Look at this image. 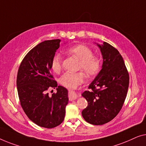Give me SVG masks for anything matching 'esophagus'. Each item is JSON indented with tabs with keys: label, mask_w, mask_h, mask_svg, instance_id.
Segmentation results:
<instances>
[{
	"label": "esophagus",
	"mask_w": 146,
	"mask_h": 146,
	"mask_svg": "<svg viewBox=\"0 0 146 146\" xmlns=\"http://www.w3.org/2000/svg\"><path fill=\"white\" fill-rule=\"evenodd\" d=\"M78 96L76 94V93L75 92H72L71 91L70 93H69V100H71V101H72L73 100H75L76 98H77Z\"/></svg>",
	"instance_id": "obj_1"
}]
</instances>
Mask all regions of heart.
<instances>
[{"mask_svg": "<svg viewBox=\"0 0 146 146\" xmlns=\"http://www.w3.org/2000/svg\"><path fill=\"white\" fill-rule=\"evenodd\" d=\"M65 53L68 55L75 57L80 61L79 69H82L88 76H94L99 72L101 61L94 55L93 50L90 47L83 44L76 45L67 49ZM50 67L53 72L59 73L62 69V62L60 55L56 53L52 57ZM85 74L82 71L77 73L67 72L60 79V83L64 87L73 89L81 85L85 81Z\"/></svg>", "mask_w": 146, "mask_h": 146, "instance_id": "b5f03b06", "label": "heart"}]
</instances>
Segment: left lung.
I'll use <instances>...</instances> for the list:
<instances>
[{"mask_svg": "<svg viewBox=\"0 0 146 146\" xmlns=\"http://www.w3.org/2000/svg\"><path fill=\"white\" fill-rule=\"evenodd\" d=\"M103 63L99 73L82 96L88 106L82 111L87 122L93 125L106 124L122 109L129 85V73L120 52L111 45L98 44Z\"/></svg>", "mask_w": 146, "mask_h": 146, "instance_id": "obj_1", "label": "left lung"}]
</instances>
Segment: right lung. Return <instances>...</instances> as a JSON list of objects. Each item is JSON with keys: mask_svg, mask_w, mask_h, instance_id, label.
Instances as JSON below:
<instances>
[{"mask_svg": "<svg viewBox=\"0 0 146 146\" xmlns=\"http://www.w3.org/2000/svg\"><path fill=\"white\" fill-rule=\"evenodd\" d=\"M60 42L59 39L46 40L35 46L24 57L17 74L16 85L22 109L30 120L46 128L62 123L69 101L67 90L57 86L50 72L51 60ZM55 88L57 93L50 96L48 90Z\"/></svg>", "mask_w": 146, "mask_h": 146, "instance_id": "1", "label": "right lung"}]
</instances>
